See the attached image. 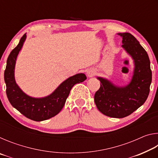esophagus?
I'll list each match as a JSON object with an SVG mask.
<instances>
[{"instance_id": "esophagus-1", "label": "esophagus", "mask_w": 158, "mask_h": 158, "mask_svg": "<svg viewBox=\"0 0 158 158\" xmlns=\"http://www.w3.org/2000/svg\"><path fill=\"white\" fill-rule=\"evenodd\" d=\"M94 71L93 69H89V70L87 71V75L89 77H93L94 75Z\"/></svg>"}]
</instances>
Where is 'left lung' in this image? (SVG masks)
Returning a JSON list of instances; mask_svg holds the SVG:
<instances>
[{
	"label": "left lung",
	"instance_id": "left-lung-1",
	"mask_svg": "<svg viewBox=\"0 0 158 158\" xmlns=\"http://www.w3.org/2000/svg\"><path fill=\"white\" fill-rule=\"evenodd\" d=\"M118 35L123 38L122 47L134 60L133 76L129 84L122 87L102 77H98L101 84L94 100L101 113L121 118L133 113L146 102L150 92L152 72L148 53L137 40L129 33Z\"/></svg>",
	"mask_w": 158,
	"mask_h": 158
}]
</instances>
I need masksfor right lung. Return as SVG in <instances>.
Returning <instances> with one entry per match:
<instances>
[{"label": "right lung", "instance_id": "add662e5", "mask_svg": "<svg viewBox=\"0 0 158 158\" xmlns=\"http://www.w3.org/2000/svg\"><path fill=\"white\" fill-rule=\"evenodd\" d=\"M26 38L24 34L17 47L10 52L4 73L6 94L13 107L29 119L42 121L57 115L65 105L74 85L86 79L84 74H77L60 84L52 94L42 98H35L26 95L17 84L15 79V68L17 57Z\"/></svg>", "mask_w": 158, "mask_h": 158}]
</instances>
